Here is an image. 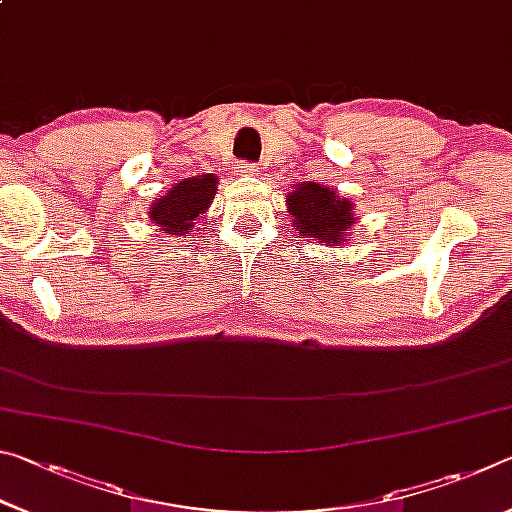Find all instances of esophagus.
I'll return each mask as SVG.
<instances>
[{
	"instance_id": "esophagus-1",
	"label": "esophagus",
	"mask_w": 512,
	"mask_h": 512,
	"mask_svg": "<svg viewBox=\"0 0 512 512\" xmlns=\"http://www.w3.org/2000/svg\"><path fill=\"white\" fill-rule=\"evenodd\" d=\"M237 176H253L255 173V164L250 162H237Z\"/></svg>"
}]
</instances>
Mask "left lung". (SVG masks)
<instances>
[{"instance_id":"left-lung-1","label":"left lung","mask_w":512,"mask_h":512,"mask_svg":"<svg viewBox=\"0 0 512 512\" xmlns=\"http://www.w3.org/2000/svg\"><path fill=\"white\" fill-rule=\"evenodd\" d=\"M287 210L291 228L298 232L300 239L318 241L320 246L329 248L350 244V230L359 221L350 198L318 183L293 185L287 194Z\"/></svg>"}]
</instances>
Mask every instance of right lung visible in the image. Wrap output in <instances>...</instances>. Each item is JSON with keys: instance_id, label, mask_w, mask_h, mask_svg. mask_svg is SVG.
Returning a JSON list of instances; mask_svg holds the SVG:
<instances>
[{"instance_id": "right-lung-1", "label": "right lung", "mask_w": 512, "mask_h": 512, "mask_svg": "<svg viewBox=\"0 0 512 512\" xmlns=\"http://www.w3.org/2000/svg\"><path fill=\"white\" fill-rule=\"evenodd\" d=\"M219 178L214 173L183 178L169 187L167 194L155 198L149 207V219L164 235L192 237L196 223L210 210Z\"/></svg>"}]
</instances>
